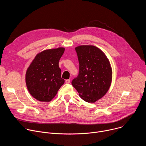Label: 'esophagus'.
<instances>
[{"mask_svg": "<svg viewBox=\"0 0 146 146\" xmlns=\"http://www.w3.org/2000/svg\"><path fill=\"white\" fill-rule=\"evenodd\" d=\"M65 82L66 83V84H69V83L70 82V79H68V80H66V81H65Z\"/></svg>", "mask_w": 146, "mask_h": 146, "instance_id": "34e87169", "label": "esophagus"}]
</instances>
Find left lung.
<instances>
[{
	"label": "left lung",
	"mask_w": 146,
	"mask_h": 146,
	"mask_svg": "<svg viewBox=\"0 0 146 146\" xmlns=\"http://www.w3.org/2000/svg\"><path fill=\"white\" fill-rule=\"evenodd\" d=\"M80 64L78 77L72 84L82 99L95 103L106 95L112 81L110 61L100 49L92 45L75 48Z\"/></svg>",
	"instance_id": "1"
}]
</instances>
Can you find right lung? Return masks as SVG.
Masks as SVG:
<instances>
[{"mask_svg":"<svg viewBox=\"0 0 146 146\" xmlns=\"http://www.w3.org/2000/svg\"><path fill=\"white\" fill-rule=\"evenodd\" d=\"M65 48L58 47L38 52L28 68L25 82L29 94L40 102H49L56 96L65 80L61 78L59 60Z\"/></svg>","mask_w":146,"mask_h":146,"instance_id":"right-lung-1","label":"right lung"}]
</instances>
